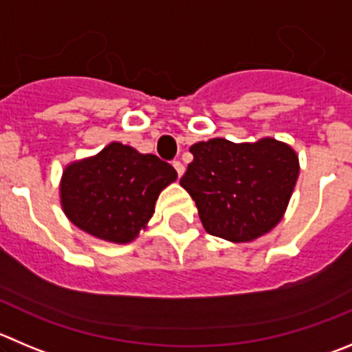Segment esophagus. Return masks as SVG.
<instances>
[{
  "instance_id": "34e87169",
  "label": "esophagus",
  "mask_w": 352,
  "mask_h": 352,
  "mask_svg": "<svg viewBox=\"0 0 352 352\" xmlns=\"http://www.w3.org/2000/svg\"><path fill=\"white\" fill-rule=\"evenodd\" d=\"M172 165H173V168L177 170V175H179V177H182L184 170H186V168H184V165H182V163H180V161H173Z\"/></svg>"
}]
</instances>
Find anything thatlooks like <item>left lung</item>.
<instances>
[{
  "label": "left lung",
  "mask_w": 352,
  "mask_h": 352,
  "mask_svg": "<svg viewBox=\"0 0 352 352\" xmlns=\"http://www.w3.org/2000/svg\"><path fill=\"white\" fill-rule=\"evenodd\" d=\"M180 179L212 236L243 243L271 231L283 217L298 177V157L274 139L198 142Z\"/></svg>",
  "instance_id": "left-lung-1"
}]
</instances>
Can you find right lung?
<instances>
[{"label": "right lung", "instance_id": "add662e5", "mask_svg": "<svg viewBox=\"0 0 352 352\" xmlns=\"http://www.w3.org/2000/svg\"><path fill=\"white\" fill-rule=\"evenodd\" d=\"M175 179V168L166 161L113 142L95 157L65 168L62 206L69 221L88 234L128 243L153 217L161 189Z\"/></svg>", "mask_w": 352, "mask_h": 352}]
</instances>
